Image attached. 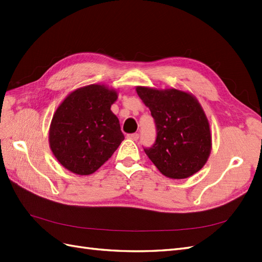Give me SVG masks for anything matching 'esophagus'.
Segmentation results:
<instances>
[{"label": "esophagus", "mask_w": 262, "mask_h": 262, "mask_svg": "<svg viewBox=\"0 0 262 262\" xmlns=\"http://www.w3.org/2000/svg\"><path fill=\"white\" fill-rule=\"evenodd\" d=\"M138 137H140V135H138V134H129V135H127V138H129V140H132V141H137Z\"/></svg>", "instance_id": "esophagus-1"}]
</instances>
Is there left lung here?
<instances>
[{"instance_id": "1", "label": "left lung", "mask_w": 262, "mask_h": 262, "mask_svg": "<svg viewBox=\"0 0 262 262\" xmlns=\"http://www.w3.org/2000/svg\"><path fill=\"white\" fill-rule=\"evenodd\" d=\"M157 125L154 145L144 148L159 171L170 179H186L202 170L211 151L205 111L193 94L178 89L136 86Z\"/></svg>"}]
</instances>
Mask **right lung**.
Instances as JSON below:
<instances>
[{
  "label": "right lung",
  "instance_id": "obj_1",
  "mask_svg": "<svg viewBox=\"0 0 262 262\" xmlns=\"http://www.w3.org/2000/svg\"><path fill=\"white\" fill-rule=\"evenodd\" d=\"M118 92L104 84H90L72 91L54 113L49 146L65 169L77 176L96 172L114 154L124 134L110 110Z\"/></svg>",
  "mask_w": 262,
  "mask_h": 262
}]
</instances>
